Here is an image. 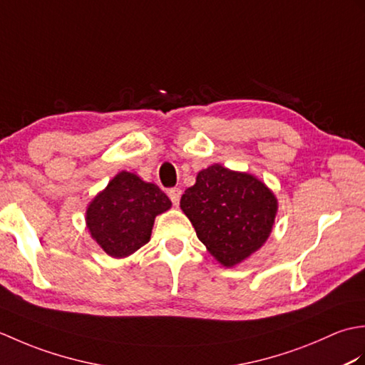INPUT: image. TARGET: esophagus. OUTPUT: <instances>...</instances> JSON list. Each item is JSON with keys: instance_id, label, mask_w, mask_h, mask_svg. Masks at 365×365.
Instances as JSON below:
<instances>
[{"instance_id": "34e87169", "label": "esophagus", "mask_w": 365, "mask_h": 365, "mask_svg": "<svg viewBox=\"0 0 365 365\" xmlns=\"http://www.w3.org/2000/svg\"><path fill=\"white\" fill-rule=\"evenodd\" d=\"M169 195V199L173 200L174 205H178V202H180V197H182V190L180 188H170L168 191Z\"/></svg>"}]
</instances>
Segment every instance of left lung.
<instances>
[{
	"label": "left lung",
	"instance_id": "obj_1",
	"mask_svg": "<svg viewBox=\"0 0 365 365\" xmlns=\"http://www.w3.org/2000/svg\"><path fill=\"white\" fill-rule=\"evenodd\" d=\"M180 208L208 252L224 267H234L267 242L277 199L257 177L212 165L185 191Z\"/></svg>",
	"mask_w": 365,
	"mask_h": 365
}]
</instances>
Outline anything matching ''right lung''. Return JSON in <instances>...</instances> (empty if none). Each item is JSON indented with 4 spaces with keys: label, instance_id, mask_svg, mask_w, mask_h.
I'll use <instances>...</instances> for the list:
<instances>
[{
    "label": "right lung",
    "instance_id": "add662e5",
    "mask_svg": "<svg viewBox=\"0 0 365 365\" xmlns=\"http://www.w3.org/2000/svg\"><path fill=\"white\" fill-rule=\"evenodd\" d=\"M170 205L157 185L122 170L91 200L86 224L91 237L108 255L122 259L149 242L155 216Z\"/></svg>",
    "mask_w": 365,
    "mask_h": 365
}]
</instances>
